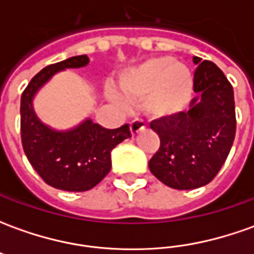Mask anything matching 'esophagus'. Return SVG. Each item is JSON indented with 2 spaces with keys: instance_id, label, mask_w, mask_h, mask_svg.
Returning a JSON list of instances; mask_svg holds the SVG:
<instances>
[{
  "instance_id": "obj_1",
  "label": "esophagus",
  "mask_w": 254,
  "mask_h": 254,
  "mask_svg": "<svg viewBox=\"0 0 254 254\" xmlns=\"http://www.w3.org/2000/svg\"><path fill=\"white\" fill-rule=\"evenodd\" d=\"M144 127H145V122L143 120H133L130 122V133H132V136H136L138 133L143 130Z\"/></svg>"
}]
</instances>
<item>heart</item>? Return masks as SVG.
Masks as SVG:
<instances>
[{
  "instance_id": "heart-1",
  "label": "heart",
  "mask_w": 254,
  "mask_h": 254,
  "mask_svg": "<svg viewBox=\"0 0 254 254\" xmlns=\"http://www.w3.org/2000/svg\"><path fill=\"white\" fill-rule=\"evenodd\" d=\"M193 85V74L187 65L171 57L149 58L124 70L118 77L123 96L109 92V98L117 105H124L125 99H143L144 111L152 118L163 120L187 107Z\"/></svg>"
}]
</instances>
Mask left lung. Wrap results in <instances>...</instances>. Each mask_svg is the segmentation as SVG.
<instances>
[{"label":"left lung","mask_w":254,"mask_h":254,"mask_svg":"<svg viewBox=\"0 0 254 254\" xmlns=\"http://www.w3.org/2000/svg\"><path fill=\"white\" fill-rule=\"evenodd\" d=\"M197 65L189 110L155 120L160 147L149 160V170L160 182L178 190L207 185L229 156L235 137L233 87L211 61L193 57Z\"/></svg>","instance_id":"left-lung-1"}]
</instances>
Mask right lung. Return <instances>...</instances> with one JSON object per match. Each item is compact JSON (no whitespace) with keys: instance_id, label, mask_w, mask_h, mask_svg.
Returning a JSON list of instances; mask_svg holds the SVG:
<instances>
[{"instance_id":"obj_1","label":"right lung","mask_w":254,"mask_h":254,"mask_svg":"<svg viewBox=\"0 0 254 254\" xmlns=\"http://www.w3.org/2000/svg\"><path fill=\"white\" fill-rule=\"evenodd\" d=\"M87 56H76L43 67L21 95V143L32 167L47 185L66 191L96 187L111 169V151L130 137L129 125L106 129L91 118L67 130L53 129L38 118L34 98L38 91L65 69L87 66Z\"/></svg>"}]
</instances>
